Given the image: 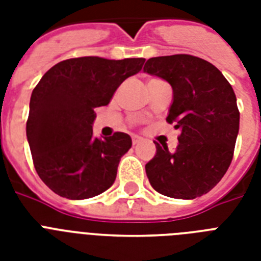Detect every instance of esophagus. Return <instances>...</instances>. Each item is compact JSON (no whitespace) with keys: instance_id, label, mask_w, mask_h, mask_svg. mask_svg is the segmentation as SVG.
<instances>
[{"instance_id":"34e87169","label":"esophagus","mask_w":261,"mask_h":261,"mask_svg":"<svg viewBox=\"0 0 261 261\" xmlns=\"http://www.w3.org/2000/svg\"><path fill=\"white\" fill-rule=\"evenodd\" d=\"M139 142H141V138L137 137V135H134V137H133V145H138Z\"/></svg>"}]
</instances>
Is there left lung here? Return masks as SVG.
<instances>
[{"label":"left lung","mask_w":261,"mask_h":261,"mask_svg":"<svg viewBox=\"0 0 261 261\" xmlns=\"http://www.w3.org/2000/svg\"><path fill=\"white\" fill-rule=\"evenodd\" d=\"M143 71L171 84L173 101L167 122L180 130L173 151L155 143L146 174L157 192L195 199L213 190L230 165L240 112L231 85L204 59L188 54L147 59Z\"/></svg>","instance_id":"1"}]
</instances>
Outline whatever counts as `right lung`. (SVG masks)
I'll use <instances>...</instances> for the list:
<instances>
[{"label": "right lung", "mask_w": 261, "mask_h": 261, "mask_svg": "<svg viewBox=\"0 0 261 261\" xmlns=\"http://www.w3.org/2000/svg\"><path fill=\"white\" fill-rule=\"evenodd\" d=\"M143 63V58L66 59L51 67L32 90L27 139L39 177L55 194L81 200L114 184L119 161L133 142L124 133L94 138V108L107 106Z\"/></svg>", "instance_id": "right-lung-1"}]
</instances>
